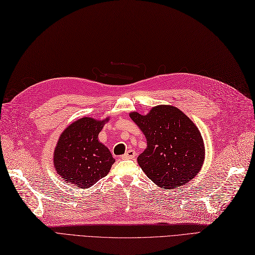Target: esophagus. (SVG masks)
<instances>
[{
  "label": "esophagus",
  "mask_w": 255,
  "mask_h": 255,
  "mask_svg": "<svg viewBox=\"0 0 255 255\" xmlns=\"http://www.w3.org/2000/svg\"><path fill=\"white\" fill-rule=\"evenodd\" d=\"M121 157L122 159H134L136 157V152L132 149H129L126 152V154H123Z\"/></svg>",
  "instance_id": "obj_1"
}]
</instances>
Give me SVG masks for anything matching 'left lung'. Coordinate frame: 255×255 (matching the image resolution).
Returning a JSON list of instances; mask_svg holds the SVG:
<instances>
[{"label": "left lung", "mask_w": 255, "mask_h": 255, "mask_svg": "<svg viewBox=\"0 0 255 255\" xmlns=\"http://www.w3.org/2000/svg\"><path fill=\"white\" fill-rule=\"evenodd\" d=\"M129 117L146 139V149L138 164L157 186L173 189L189 182L204 160L201 133L186 115L169 105L155 106L146 116L132 113Z\"/></svg>", "instance_id": "left-lung-1"}]
</instances>
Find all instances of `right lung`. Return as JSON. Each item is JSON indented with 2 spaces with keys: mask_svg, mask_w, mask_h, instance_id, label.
Returning <instances> with one entry per match:
<instances>
[{
  "mask_svg": "<svg viewBox=\"0 0 255 255\" xmlns=\"http://www.w3.org/2000/svg\"><path fill=\"white\" fill-rule=\"evenodd\" d=\"M109 118H82L60 135L54 152V166L61 179L79 188H88L110 172L115 159L98 135Z\"/></svg>",
  "mask_w": 255,
  "mask_h": 255,
  "instance_id": "obj_1",
  "label": "right lung"
}]
</instances>
